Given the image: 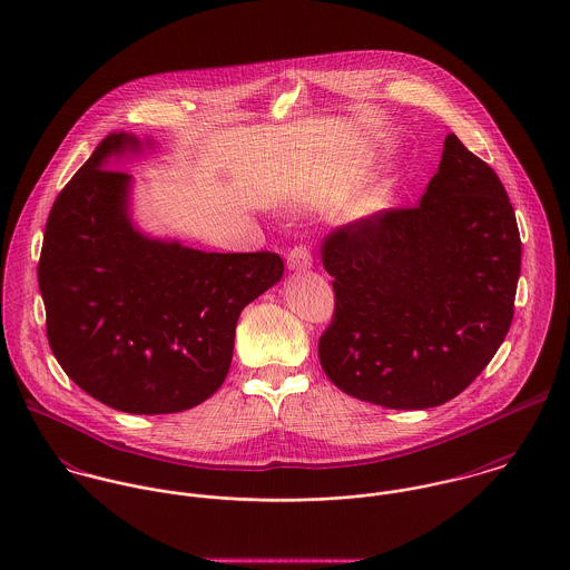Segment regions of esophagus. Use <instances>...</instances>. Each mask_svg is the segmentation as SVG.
Wrapping results in <instances>:
<instances>
[{"mask_svg":"<svg viewBox=\"0 0 570 570\" xmlns=\"http://www.w3.org/2000/svg\"><path fill=\"white\" fill-rule=\"evenodd\" d=\"M312 263H314L312 252L305 245H296L287 254V267L294 269V272H305V269L312 267Z\"/></svg>","mask_w":570,"mask_h":570,"instance_id":"obj_1","label":"esophagus"}]
</instances>
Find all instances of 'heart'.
<instances>
[{"instance_id": "heart-1", "label": "heart", "mask_w": 570, "mask_h": 570, "mask_svg": "<svg viewBox=\"0 0 570 570\" xmlns=\"http://www.w3.org/2000/svg\"><path fill=\"white\" fill-rule=\"evenodd\" d=\"M397 197V181L395 179H386L382 184H377L375 188H371L355 206H353V217L357 219H373L384 215L386 210L393 208Z\"/></svg>"}]
</instances>
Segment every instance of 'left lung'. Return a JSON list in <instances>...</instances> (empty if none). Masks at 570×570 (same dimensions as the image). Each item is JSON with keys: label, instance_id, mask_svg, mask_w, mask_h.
<instances>
[{"label": "left lung", "instance_id": "obj_1", "mask_svg": "<svg viewBox=\"0 0 570 570\" xmlns=\"http://www.w3.org/2000/svg\"><path fill=\"white\" fill-rule=\"evenodd\" d=\"M522 244L493 168L450 134L416 208L331 233L335 314L318 342L346 395L395 410L454 400L491 362L511 318Z\"/></svg>", "mask_w": 570, "mask_h": 570}]
</instances>
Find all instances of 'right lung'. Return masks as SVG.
Segmentation results:
<instances>
[{
  "mask_svg": "<svg viewBox=\"0 0 570 570\" xmlns=\"http://www.w3.org/2000/svg\"><path fill=\"white\" fill-rule=\"evenodd\" d=\"M154 147L109 134L59 193L43 235L39 289L50 348L87 395L131 414L206 402L224 384L237 321L283 276L274 252H202L142 233L134 177L111 160Z\"/></svg>",
  "mask_w": 570,
  "mask_h": 570,
  "instance_id": "add662e5",
  "label": "right lung"
}]
</instances>
